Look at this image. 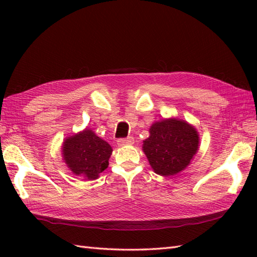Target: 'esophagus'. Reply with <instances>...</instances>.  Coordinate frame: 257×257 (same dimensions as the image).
Returning <instances> with one entry per match:
<instances>
[{
    "label": "esophagus",
    "mask_w": 257,
    "mask_h": 257,
    "mask_svg": "<svg viewBox=\"0 0 257 257\" xmlns=\"http://www.w3.org/2000/svg\"><path fill=\"white\" fill-rule=\"evenodd\" d=\"M117 143L119 146H129V145H133L135 143V140L133 137H127V138L118 139Z\"/></svg>",
    "instance_id": "1"
}]
</instances>
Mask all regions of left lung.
Listing matches in <instances>:
<instances>
[{
	"label": "left lung",
	"instance_id": "obj_1",
	"mask_svg": "<svg viewBox=\"0 0 257 257\" xmlns=\"http://www.w3.org/2000/svg\"><path fill=\"white\" fill-rule=\"evenodd\" d=\"M143 150L151 168L163 177L174 176L187 168L199 148V134L187 121L177 118L152 123Z\"/></svg>",
	"mask_w": 257,
	"mask_h": 257
}]
</instances>
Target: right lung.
<instances>
[{
	"mask_svg": "<svg viewBox=\"0 0 257 257\" xmlns=\"http://www.w3.org/2000/svg\"><path fill=\"white\" fill-rule=\"evenodd\" d=\"M62 152L65 163L74 174L95 180L108 168L112 149L107 141L86 128L65 139Z\"/></svg>",
	"mask_w": 257,
	"mask_h": 257,
	"instance_id": "1",
	"label": "right lung"
}]
</instances>
